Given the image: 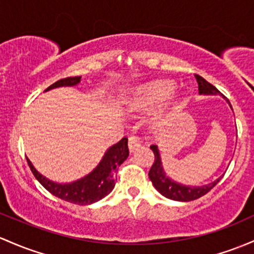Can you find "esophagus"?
<instances>
[{
	"instance_id": "obj_1",
	"label": "esophagus",
	"mask_w": 254,
	"mask_h": 254,
	"mask_svg": "<svg viewBox=\"0 0 254 254\" xmlns=\"http://www.w3.org/2000/svg\"><path fill=\"white\" fill-rule=\"evenodd\" d=\"M140 146H141V141H140V138H138V136L130 135L129 136V149H130V152H133V150L137 149Z\"/></svg>"
}]
</instances>
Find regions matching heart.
Segmentation results:
<instances>
[{"mask_svg": "<svg viewBox=\"0 0 254 254\" xmlns=\"http://www.w3.org/2000/svg\"><path fill=\"white\" fill-rule=\"evenodd\" d=\"M175 84L169 80H153L136 86L125 97V105L132 111H147L163 104L154 117L155 124L166 123L181 110V99L174 95Z\"/></svg>", "mask_w": 254, "mask_h": 254, "instance_id": "1", "label": "heart"}]
</instances>
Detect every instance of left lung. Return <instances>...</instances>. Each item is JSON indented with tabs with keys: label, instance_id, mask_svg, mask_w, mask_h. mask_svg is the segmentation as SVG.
Returning a JSON list of instances; mask_svg holds the SVG:
<instances>
[{
	"label": "left lung",
	"instance_id": "left-lung-1",
	"mask_svg": "<svg viewBox=\"0 0 254 254\" xmlns=\"http://www.w3.org/2000/svg\"><path fill=\"white\" fill-rule=\"evenodd\" d=\"M195 78H196L197 85H199L200 95H221V91L216 86H213L211 83L204 79L201 76L195 74ZM227 101L229 102V100H227ZM150 149L154 153V163H153L152 168L149 170V180L152 181L153 186L155 187V189H157L159 193L168 197V199L176 200V201H191V200H196L199 197L204 196L205 194H207L221 181L222 177H219L216 181H213V182L201 187L180 185V183L175 182L174 180H171L166 175L165 170L163 168V163H161V158L160 154H159L157 144H152Z\"/></svg>",
	"mask_w": 254,
	"mask_h": 254
}]
</instances>
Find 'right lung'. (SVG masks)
<instances>
[{"label": "right lung", "instance_id": "add662e5", "mask_svg": "<svg viewBox=\"0 0 254 254\" xmlns=\"http://www.w3.org/2000/svg\"><path fill=\"white\" fill-rule=\"evenodd\" d=\"M82 77H67L58 80L46 89V91L52 89L60 88V86H74L80 82ZM129 157V148H127V138L123 137L118 143L113 144L107 149L104 158L99 163L93 171L85 177L74 181L72 183L60 185L48 180L41 175L35 168L32 163L26 158L27 164L31 169L33 176L41 183L49 193L61 200L77 205H90L99 201L106 195L113 190L116 186V171L119 166Z\"/></svg>", "mask_w": 254, "mask_h": 254}]
</instances>
